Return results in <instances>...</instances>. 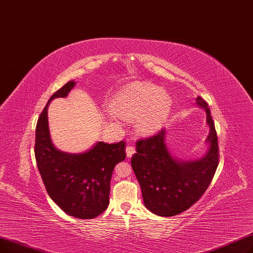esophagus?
Masks as SVG:
<instances>
[{
  "label": "esophagus",
  "mask_w": 253,
  "mask_h": 253,
  "mask_svg": "<svg viewBox=\"0 0 253 253\" xmlns=\"http://www.w3.org/2000/svg\"><path fill=\"white\" fill-rule=\"evenodd\" d=\"M126 156H127V158H130V156L136 152V147H135L134 144H131V143L127 144L126 147Z\"/></svg>",
  "instance_id": "obj_1"
}]
</instances>
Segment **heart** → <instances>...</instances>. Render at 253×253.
I'll list each match as a JSON object with an SVG mask.
<instances>
[{
  "instance_id": "obj_1",
  "label": "heart",
  "mask_w": 253,
  "mask_h": 253,
  "mask_svg": "<svg viewBox=\"0 0 253 253\" xmlns=\"http://www.w3.org/2000/svg\"><path fill=\"white\" fill-rule=\"evenodd\" d=\"M111 107L115 113L123 116L140 115L137 120L139 130L151 133L160 128L169 116L172 100L158 86L137 83L116 94Z\"/></svg>"
}]
</instances>
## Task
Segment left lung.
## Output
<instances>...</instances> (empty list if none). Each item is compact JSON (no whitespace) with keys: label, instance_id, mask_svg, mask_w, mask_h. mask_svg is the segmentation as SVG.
Returning <instances> with one entry per match:
<instances>
[{"label":"left lung","instance_id":"8db88e82","mask_svg":"<svg viewBox=\"0 0 253 253\" xmlns=\"http://www.w3.org/2000/svg\"><path fill=\"white\" fill-rule=\"evenodd\" d=\"M197 104L207 114L210 147L198 161L175 160L167 148L166 129L136 142L137 152L131 156V168L142 189L146 208L160 216H175L190 208L210 185L219 162L217 134L207 102L202 97Z\"/></svg>","mask_w":253,"mask_h":253}]
</instances>
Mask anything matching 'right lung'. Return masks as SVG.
I'll return each mask as SVG.
<instances>
[{"label": "right lung", "instance_id": "1", "mask_svg": "<svg viewBox=\"0 0 253 253\" xmlns=\"http://www.w3.org/2000/svg\"><path fill=\"white\" fill-rule=\"evenodd\" d=\"M74 85V81L66 83L41 112L36 126L35 156L46 190L56 205L70 216L91 219L109 205L111 176L114 167L126 159V144L98 142L83 153H67L54 147L48 128V104L67 97Z\"/></svg>", "mask_w": 253, "mask_h": 253}]
</instances>
